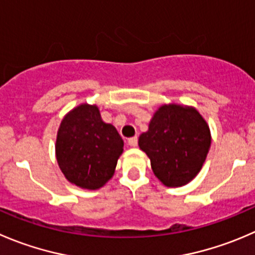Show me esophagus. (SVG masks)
<instances>
[{
    "mask_svg": "<svg viewBox=\"0 0 255 255\" xmlns=\"http://www.w3.org/2000/svg\"><path fill=\"white\" fill-rule=\"evenodd\" d=\"M128 144L130 145V147H137L138 144V138L137 137H132L128 139Z\"/></svg>",
    "mask_w": 255,
    "mask_h": 255,
    "instance_id": "34e87169",
    "label": "esophagus"
}]
</instances>
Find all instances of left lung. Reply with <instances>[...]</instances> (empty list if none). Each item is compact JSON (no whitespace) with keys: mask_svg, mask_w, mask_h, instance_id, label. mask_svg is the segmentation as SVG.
Segmentation results:
<instances>
[{"mask_svg":"<svg viewBox=\"0 0 255 255\" xmlns=\"http://www.w3.org/2000/svg\"><path fill=\"white\" fill-rule=\"evenodd\" d=\"M211 142V130L201 113L172 103L158 108L138 145L149 157L153 173L163 184L182 187L202 169Z\"/></svg>","mask_w":255,"mask_h":255,"instance_id":"left-lung-1","label":"left lung"}]
</instances>
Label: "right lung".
I'll return each instance as SVG.
<instances>
[{"label":"right lung","mask_w":255,"mask_h":255,"mask_svg":"<svg viewBox=\"0 0 255 255\" xmlns=\"http://www.w3.org/2000/svg\"><path fill=\"white\" fill-rule=\"evenodd\" d=\"M123 139L103 122L96 105H80L65 116L57 132L56 158L66 179L83 189H98L115 174Z\"/></svg>","instance_id":"right-lung-1"}]
</instances>
